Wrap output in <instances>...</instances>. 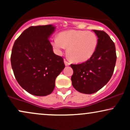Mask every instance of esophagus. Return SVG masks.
Segmentation results:
<instances>
[{"mask_svg": "<svg viewBox=\"0 0 130 130\" xmlns=\"http://www.w3.org/2000/svg\"><path fill=\"white\" fill-rule=\"evenodd\" d=\"M64 63H65V65H66V66H68V65H70V63H69V62H67L66 60H64Z\"/></svg>", "mask_w": 130, "mask_h": 130, "instance_id": "esophagus-1", "label": "esophagus"}]
</instances>
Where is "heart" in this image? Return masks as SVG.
I'll return each mask as SVG.
<instances>
[{
    "instance_id": "1",
    "label": "heart",
    "mask_w": 130,
    "mask_h": 130,
    "mask_svg": "<svg viewBox=\"0 0 130 130\" xmlns=\"http://www.w3.org/2000/svg\"><path fill=\"white\" fill-rule=\"evenodd\" d=\"M51 44L59 53L68 47L67 53L73 60L83 62L89 60L96 52L98 38L92 32L70 30L59 33L57 38L52 40Z\"/></svg>"
}]
</instances>
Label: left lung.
<instances>
[{"mask_svg": "<svg viewBox=\"0 0 130 130\" xmlns=\"http://www.w3.org/2000/svg\"><path fill=\"white\" fill-rule=\"evenodd\" d=\"M97 35L96 52L89 60L80 64H71L73 70L71 81L73 87L83 93L92 94L104 87L111 78L116 65V46L103 30H93Z\"/></svg>", "mask_w": 130, "mask_h": 130, "instance_id": "obj_1", "label": "left lung"}]
</instances>
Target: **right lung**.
<instances>
[{
	"mask_svg": "<svg viewBox=\"0 0 130 130\" xmlns=\"http://www.w3.org/2000/svg\"><path fill=\"white\" fill-rule=\"evenodd\" d=\"M55 29L53 25L31 26L13 44L11 64L16 79L35 96L51 93L57 76L65 68L63 58L54 53L49 40Z\"/></svg>",
	"mask_w": 130,
	"mask_h": 130,
	"instance_id": "right-lung-1",
	"label": "right lung"
}]
</instances>
